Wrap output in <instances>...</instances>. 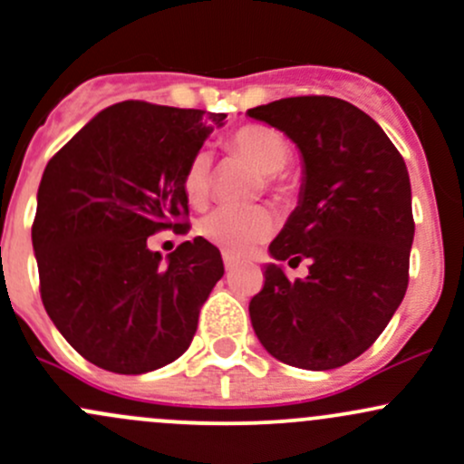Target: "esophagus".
Returning <instances> with one entry per match:
<instances>
[{
	"label": "esophagus",
	"instance_id": "obj_1",
	"mask_svg": "<svg viewBox=\"0 0 464 464\" xmlns=\"http://www.w3.org/2000/svg\"><path fill=\"white\" fill-rule=\"evenodd\" d=\"M237 265H240V260H237V257H233V256H224V269H227V271H233V269H236Z\"/></svg>",
	"mask_w": 464,
	"mask_h": 464
}]
</instances>
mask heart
I'll return each instance as SVG.
<instances>
[{
    "mask_svg": "<svg viewBox=\"0 0 464 464\" xmlns=\"http://www.w3.org/2000/svg\"><path fill=\"white\" fill-rule=\"evenodd\" d=\"M227 146L236 158L246 160L251 167L260 170L265 188H269L273 195L286 198L291 193L289 178L282 173L291 158V149L277 130L262 124L240 126L228 135ZM182 187L188 202L195 207H202L207 202L211 195V153L208 150H198L188 160ZM273 228H276V218L262 204L246 208L219 207L198 224L199 236L228 256H245L253 251L271 236Z\"/></svg>",
    "mask_w": 464,
    "mask_h": 464,
    "instance_id": "obj_1",
    "label": "heart"
}]
</instances>
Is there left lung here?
Returning <instances> with one entry per match:
<instances>
[{"label":"left lung","mask_w":464,"mask_h":464,"mask_svg":"<svg viewBox=\"0 0 464 464\" xmlns=\"http://www.w3.org/2000/svg\"><path fill=\"white\" fill-rule=\"evenodd\" d=\"M246 115L300 149V202L269 253L309 262L294 282L280 265L265 266L248 304L253 331L291 367H343L378 340L407 291L416 224L404 160L378 121L338 97H286Z\"/></svg>","instance_id":"left-lung-1"}]
</instances>
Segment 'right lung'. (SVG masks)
Instances as JSON below:
<instances>
[{"label":"right lung","mask_w":464,"mask_h":464,"mask_svg":"<svg viewBox=\"0 0 464 464\" xmlns=\"http://www.w3.org/2000/svg\"><path fill=\"white\" fill-rule=\"evenodd\" d=\"M224 113L120 102L53 155L37 191L39 294L72 349L113 373H146L191 344L224 276L204 237L162 262L146 240L188 227L182 178Z\"/></svg>","instance_id":"right-lung-1"}]
</instances>
